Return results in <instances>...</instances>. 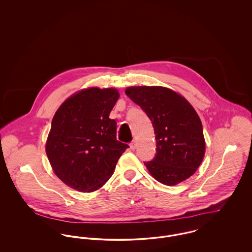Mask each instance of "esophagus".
Wrapping results in <instances>:
<instances>
[{
    "label": "esophagus",
    "mask_w": 252,
    "mask_h": 252,
    "mask_svg": "<svg viewBox=\"0 0 252 252\" xmlns=\"http://www.w3.org/2000/svg\"><path fill=\"white\" fill-rule=\"evenodd\" d=\"M129 146H130V149H131L132 151H134V150L136 149V142H135V141H132Z\"/></svg>",
    "instance_id": "obj_1"
}]
</instances>
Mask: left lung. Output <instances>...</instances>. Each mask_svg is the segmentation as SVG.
Returning a JSON list of instances; mask_svg holds the SVG:
<instances>
[{
    "mask_svg": "<svg viewBox=\"0 0 252 252\" xmlns=\"http://www.w3.org/2000/svg\"><path fill=\"white\" fill-rule=\"evenodd\" d=\"M126 94L152 121L157 155L144 162L150 174L165 186L188 180L203 161L206 142L193 106L179 93L161 86H132Z\"/></svg>",
    "mask_w": 252,
    "mask_h": 252,
    "instance_id": "1",
    "label": "left lung"
}]
</instances>
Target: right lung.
<instances>
[{"instance_id":"add662e5","label":"right lung","mask_w":252,"mask_h":252,"mask_svg":"<svg viewBox=\"0 0 252 252\" xmlns=\"http://www.w3.org/2000/svg\"><path fill=\"white\" fill-rule=\"evenodd\" d=\"M119 97L116 88L90 87L58 108L45 151L55 175L67 187L80 192L99 189L128 148L116 138L117 123L109 118Z\"/></svg>"}]
</instances>
